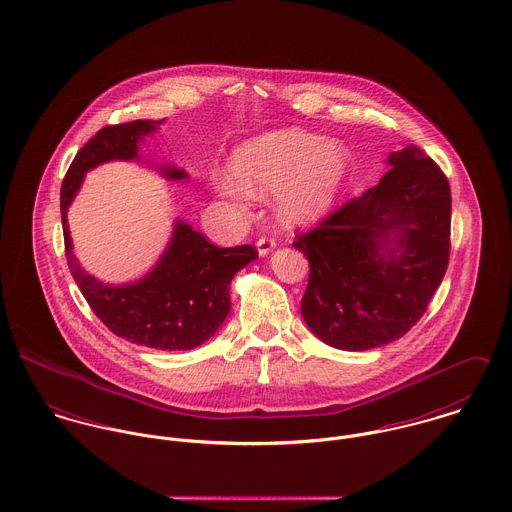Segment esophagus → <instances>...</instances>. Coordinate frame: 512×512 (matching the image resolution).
Wrapping results in <instances>:
<instances>
[{
    "mask_svg": "<svg viewBox=\"0 0 512 512\" xmlns=\"http://www.w3.org/2000/svg\"><path fill=\"white\" fill-rule=\"evenodd\" d=\"M256 246H258V254L260 256H268L276 248V240L272 236H260Z\"/></svg>",
    "mask_w": 512,
    "mask_h": 512,
    "instance_id": "esophagus-1",
    "label": "esophagus"
}]
</instances>
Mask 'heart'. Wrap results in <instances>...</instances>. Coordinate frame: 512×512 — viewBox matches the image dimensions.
Here are the masks:
<instances>
[{
  "label": "heart",
  "mask_w": 512,
  "mask_h": 512,
  "mask_svg": "<svg viewBox=\"0 0 512 512\" xmlns=\"http://www.w3.org/2000/svg\"><path fill=\"white\" fill-rule=\"evenodd\" d=\"M236 179L217 177L220 195L244 203L248 193H280V215L290 224L321 217L335 201L347 169L349 153L337 144L299 130L264 136L236 155Z\"/></svg>",
  "instance_id": "1"
}]
</instances>
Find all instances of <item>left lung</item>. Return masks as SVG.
<instances>
[{
	"instance_id": "8db88e82",
	"label": "left lung",
	"mask_w": 512,
	"mask_h": 512,
	"mask_svg": "<svg viewBox=\"0 0 512 512\" xmlns=\"http://www.w3.org/2000/svg\"><path fill=\"white\" fill-rule=\"evenodd\" d=\"M388 163L376 187L293 242L309 260L301 315L341 351H368L408 333L447 270V177L418 146L390 153Z\"/></svg>"
}]
</instances>
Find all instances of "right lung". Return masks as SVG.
Segmentation results:
<instances>
[{
  "label": "right lung",
  "mask_w": 512,
  "mask_h": 512,
  "mask_svg": "<svg viewBox=\"0 0 512 512\" xmlns=\"http://www.w3.org/2000/svg\"><path fill=\"white\" fill-rule=\"evenodd\" d=\"M163 120H134L106 126L74 155L61 185L65 254L76 286L94 315L118 337L159 351H189L203 345L230 311V282L258 258L250 244L219 248L189 224L177 222L169 248L140 282L104 286L86 274L73 254L67 211L84 173L104 161L136 159L138 144ZM167 179H185L177 167H161Z\"/></svg>",
  "instance_id": "add662e5"
}]
</instances>
